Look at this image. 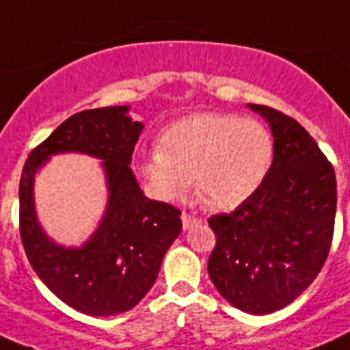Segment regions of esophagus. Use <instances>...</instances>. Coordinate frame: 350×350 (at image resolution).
<instances>
[{
	"instance_id": "1",
	"label": "esophagus",
	"mask_w": 350,
	"mask_h": 350,
	"mask_svg": "<svg viewBox=\"0 0 350 350\" xmlns=\"http://www.w3.org/2000/svg\"><path fill=\"white\" fill-rule=\"evenodd\" d=\"M181 221H183V228L188 230V228H191L193 225H198V223H200V219L193 218V216H190V214H187V213H183Z\"/></svg>"
}]
</instances>
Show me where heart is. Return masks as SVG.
<instances>
[{"instance_id":"b5f03b06","label":"heart","mask_w":350,"mask_h":350,"mask_svg":"<svg viewBox=\"0 0 350 350\" xmlns=\"http://www.w3.org/2000/svg\"><path fill=\"white\" fill-rule=\"evenodd\" d=\"M273 162V139L263 124L235 115L200 113L163 131L160 150L139 160V172L162 200L193 185L218 209H234L261 188Z\"/></svg>"}]
</instances>
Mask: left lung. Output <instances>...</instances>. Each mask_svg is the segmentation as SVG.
Returning <instances> with one entry per match:
<instances>
[{"instance_id":"8db88e82","label":"left lung","mask_w":350,"mask_h":350,"mask_svg":"<svg viewBox=\"0 0 350 350\" xmlns=\"http://www.w3.org/2000/svg\"><path fill=\"white\" fill-rule=\"evenodd\" d=\"M247 108L270 125L273 162L250 200L209 218L216 247L207 272L230 305L263 316L300 297L323 269L335 226L336 179L297 120L269 106Z\"/></svg>"}]
</instances>
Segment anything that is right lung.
I'll return each mask as SVG.
<instances>
[{
  "label": "right lung",
  "instance_id": "1",
  "mask_svg": "<svg viewBox=\"0 0 350 350\" xmlns=\"http://www.w3.org/2000/svg\"><path fill=\"white\" fill-rule=\"evenodd\" d=\"M129 111L131 106H106L77 113L34 148L22 169L21 239L27 260L55 297L87 316H115L136 307L181 234V211L150 200L132 172V152L144 125ZM61 152L94 156L105 174V213L80 246L53 241L36 214L33 178Z\"/></svg>",
  "mask_w": 350,
  "mask_h": 350
}]
</instances>
